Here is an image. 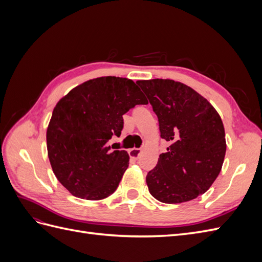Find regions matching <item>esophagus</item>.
<instances>
[{
    "instance_id": "34e87169",
    "label": "esophagus",
    "mask_w": 262,
    "mask_h": 262,
    "mask_svg": "<svg viewBox=\"0 0 262 262\" xmlns=\"http://www.w3.org/2000/svg\"><path fill=\"white\" fill-rule=\"evenodd\" d=\"M140 152H141V148H136L133 147L129 150V155L131 158H133V160H138V157L140 155Z\"/></svg>"
}]
</instances>
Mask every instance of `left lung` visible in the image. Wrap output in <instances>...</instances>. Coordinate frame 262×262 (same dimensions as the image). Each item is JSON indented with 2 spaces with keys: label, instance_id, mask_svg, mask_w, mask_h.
I'll use <instances>...</instances> for the list:
<instances>
[{
  "label": "left lung",
  "instance_id": "1",
  "mask_svg": "<svg viewBox=\"0 0 262 262\" xmlns=\"http://www.w3.org/2000/svg\"><path fill=\"white\" fill-rule=\"evenodd\" d=\"M158 118L167 152L146 176L148 191L163 203L195 199L215 181L226 152L224 125L210 102L172 80L138 81Z\"/></svg>",
  "mask_w": 262,
  "mask_h": 262
}]
</instances>
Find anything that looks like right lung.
<instances>
[{
    "label": "right lung",
    "instance_id": "add662e5",
    "mask_svg": "<svg viewBox=\"0 0 262 262\" xmlns=\"http://www.w3.org/2000/svg\"><path fill=\"white\" fill-rule=\"evenodd\" d=\"M147 104L129 78L104 76L76 86L54 107L47 129V148L55 177L70 193L86 200L113 194L129 166L125 150H110L120 137L122 116Z\"/></svg>",
    "mask_w": 262,
    "mask_h": 262
}]
</instances>
